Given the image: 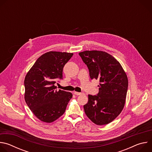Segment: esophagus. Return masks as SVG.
<instances>
[{
    "label": "esophagus",
    "instance_id": "1",
    "mask_svg": "<svg viewBox=\"0 0 152 152\" xmlns=\"http://www.w3.org/2000/svg\"><path fill=\"white\" fill-rule=\"evenodd\" d=\"M73 93H74V94H75V95H77V96L82 94V93H79V92H76V91H75V92H73Z\"/></svg>",
    "mask_w": 152,
    "mask_h": 152
}]
</instances>
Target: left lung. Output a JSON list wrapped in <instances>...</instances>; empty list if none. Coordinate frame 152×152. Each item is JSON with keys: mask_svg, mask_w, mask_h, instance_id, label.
<instances>
[{"mask_svg": "<svg viewBox=\"0 0 152 152\" xmlns=\"http://www.w3.org/2000/svg\"><path fill=\"white\" fill-rule=\"evenodd\" d=\"M86 65L91 79L99 80V93L88 95L85 113L94 123L104 125L122 111L128 88V79L119 62L105 52L86 50L79 53Z\"/></svg>", "mask_w": 152, "mask_h": 152, "instance_id": "left-lung-1", "label": "left lung"}]
</instances>
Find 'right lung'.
Segmentation results:
<instances>
[{"label": "right lung", "instance_id": "right-lung-1", "mask_svg": "<svg viewBox=\"0 0 152 152\" xmlns=\"http://www.w3.org/2000/svg\"><path fill=\"white\" fill-rule=\"evenodd\" d=\"M73 53L49 52L37 59L26 75L25 99L29 109L41 121L52 123L66 111L72 94L55 85L62 79L63 68Z\"/></svg>", "mask_w": 152, "mask_h": 152}]
</instances>
